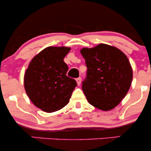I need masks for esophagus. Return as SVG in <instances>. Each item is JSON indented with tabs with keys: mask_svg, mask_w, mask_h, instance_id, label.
Listing matches in <instances>:
<instances>
[{
	"mask_svg": "<svg viewBox=\"0 0 151 151\" xmlns=\"http://www.w3.org/2000/svg\"><path fill=\"white\" fill-rule=\"evenodd\" d=\"M76 81H77V83L78 85H80V84H81V77L77 78V79H76Z\"/></svg>",
	"mask_w": 151,
	"mask_h": 151,
	"instance_id": "34e87169",
	"label": "esophagus"
}]
</instances>
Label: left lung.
<instances>
[{
	"label": "left lung",
	"mask_w": 151,
	"mask_h": 151,
	"mask_svg": "<svg viewBox=\"0 0 151 151\" xmlns=\"http://www.w3.org/2000/svg\"><path fill=\"white\" fill-rule=\"evenodd\" d=\"M80 52L87 67L81 86L86 99L102 111L114 109L125 97L132 82L133 71L127 57L106 44Z\"/></svg>",
	"instance_id": "obj_1"
}]
</instances>
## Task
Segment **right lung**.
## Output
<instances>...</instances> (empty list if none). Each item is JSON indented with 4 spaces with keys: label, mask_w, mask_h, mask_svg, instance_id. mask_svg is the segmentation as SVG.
Returning <instances> with one entry per match:
<instances>
[{
    "label": "right lung",
    "mask_w": 151,
    "mask_h": 151,
    "mask_svg": "<svg viewBox=\"0 0 151 151\" xmlns=\"http://www.w3.org/2000/svg\"><path fill=\"white\" fill-rule=\"evenodd\" d=\"M70 47H48L31 60L24 76V86L30 101L43 111L51 113L69 103L77 81L67 77L64 62Z\"/></svg>",
    "instance_id": "1"
}]
</instances>
